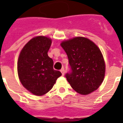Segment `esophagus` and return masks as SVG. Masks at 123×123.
I'll use <instances>...</instances> for the list:
<instances>
[{
	"label": "esophagus",
	"instance_id": "1",
	"mask_svg": "<svg viewBox=\"0 0 123 123\" xmlns=\"http://www.w3.org/2000/svg\"><path fill=\"white\" fill-rule=\"evenodd\" d=\"M61 72L62 73V75H64V73H65V70H64V68H62L61 69Z\"/></svg>",
	"mask_w": 123,
	"mask_h": 123
}]
</instances>
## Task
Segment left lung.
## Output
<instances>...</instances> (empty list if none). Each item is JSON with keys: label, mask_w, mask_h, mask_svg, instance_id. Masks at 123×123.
<instances>
[{"label": "left lung", "mask_w": 123, "mask_h": 123, "mask_svg": "<svg viewBox=\"0 0 123 123\" xmlns=\"http://www.w3.org/2000/svg\"><path fill=\"white\" fill-rule=\"evenodd\" d=\"M67 54L71 72L66 77L71 87L82 95L98 89L105 74V62L101 50L94 42L84 37L62 41Z\"/></svg>", "instance_id": "obj_1"}]
</instances>
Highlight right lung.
<instances>
[{
    "instance_id": "1",
    "label": "right lung",
    "mask_w": 123,
    "mask_h": 123,
    "mask_svg": "<svg viewBox=\"0 0 123 123\" xmlns=\"http://www.w3.org/2000/svg\"><path fill=\"white\" fill-rule=\"evenodd\" d=\"M50 37L38 36L32 38L22 48L17 70L22 86L36 96H43L52 89L62 75L53 68L54 61L48 55L52 44Z\"/></svg>"
}]
</instances>
